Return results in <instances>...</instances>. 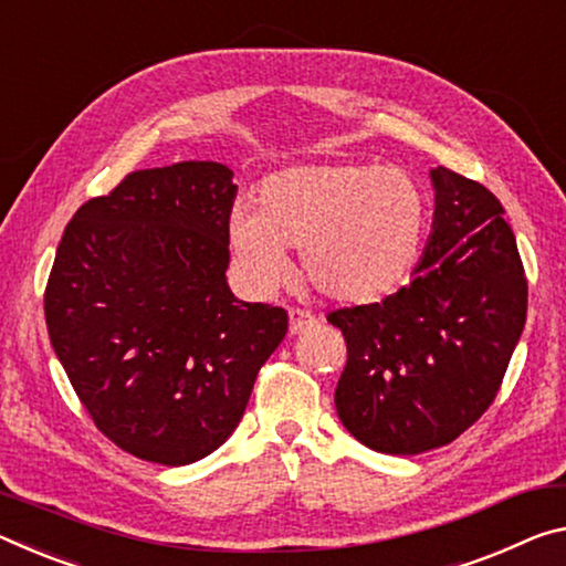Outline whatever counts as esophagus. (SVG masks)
<instances>
[{
    "instance_id": "34e87169",
    "label": "esophagus",
    "mask_w": 566,
    "mask_h": 566,
    "mask_svg": "<svg viewBox=\"0 0 566 566\" xmlns=\"http://www.w3.org/2000/svg\"><path fill=\"white\" fill-rule=\"evenodd\" d=\"M310 325H315V315H310V312H304L300 307L290 310V332H292V335H300V332H304Z\"/></svg>"
}]
</instances>
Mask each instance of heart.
<instances>
[{"label": "heart", "instance_id": "1", "mask_svg": "<svg viewBox=\"0 0 566 566\" xmlns=\"http://www.w3.org/2000/svg\"><path fill=\"white\" fill-rule=\"evenodd\" d=\"M426 229L428 196L408 170L337 160L264 178L256 209L231 213L229 244L251 290L280 284L284 249H300L302 272L319 294L370 304L406 280Z\"/></svg>", "mask_w": 566, "mask_h": 566}]
</instances>
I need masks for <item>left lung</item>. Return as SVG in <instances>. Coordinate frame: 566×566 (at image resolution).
<instances>
[{
    "label": "left lung",
    "mask_w": 566,
    "mask_h": 566,
    "mask_svg": "<svg viewBox=\"0 0 566 566\" xmlns=\"http://www.w3.org/2000/svg\"><path fill=\"white\" fill-rule=\"evenodd\" d=\"M433 234L410 284L343 307L347 363L335 408L357 441L416 455L446 446L489 410L526 322L528 286L504 206L438 166Z\"/></svg>",
    "instance_id": "8db88e82"
}]
</instances>
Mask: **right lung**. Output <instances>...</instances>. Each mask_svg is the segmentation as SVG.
<instances>
[{"mask_svg":"<svg viewBox=\"0 0 566 566\" xmlns=\"http://www.w3.org/2000/svg\"><path fill=\"white\" fill-rule=\"evenodd\" d=\"M213 160L133 170L80 206L44 319L80 402L136 459L186 465L227 441L286 312L227 284L237 186Z\"/></svg>","mask_w":566,"mask_h":566,"instance_id":"1","label":"right lung"}]
</instances>
